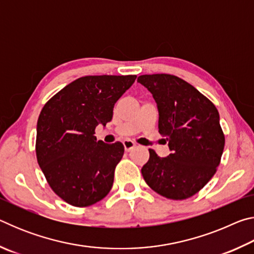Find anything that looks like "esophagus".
Instances as JSON below:
<instances>
[{"instance_id": "obj_1", "label": "esophagus", "mask_w": 254, "mask_h": 254, "mask_svg": "<svg viewBox=\"0 0 254 254\" xmlns=\"http://www.w3.org/2000/svg\"><path fill=\"white\" fill-rule=\"evenodd\" d=\"M123 145H124V150H126L127 152H128L135 147V143L131 140H126V141H123Z\"/></svg>"}]
</instances>
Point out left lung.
Wrapping results in <instances>:
<instances>
[{"instance_id":"8db88e82","label":"left lung","mask_w":254,"mask_h":254,"mask_svg":"<svg viewBox=\"0 0 254 254\" xmlns=\"http://www.w3.org/2000/svg\"><path fill=\"white\" fill-rule=\"evenodd\" d=\"M137 81L157 102L158 127L171 153L149 150L141 173L148 186L166 198L187 199L207 184L220 165L225 136L217 109L184 79L169 74L141 75Z\"/></svg>"}]
</instances>
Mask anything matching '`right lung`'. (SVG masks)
Instances as JSON below:
<instances>
[{"mask_svg": "<svg viewBox=\"0 0 254 254\" xmlns=\"http://www.w3.org/2000/svg\"><path fill=\"white\" fill-rule=\"evenodd\" d=\"M135 75L85 76L71 81L42 107L37 123V160L49 186L75 207L109 194L124 147L97 141L95 128L113 117V107Z\"/></svg>", "mask_w": 254, "mask_h": 254, "instance_id": "add662e5", "label": "right lung"}]
</instances>
